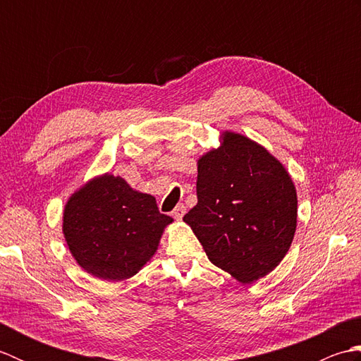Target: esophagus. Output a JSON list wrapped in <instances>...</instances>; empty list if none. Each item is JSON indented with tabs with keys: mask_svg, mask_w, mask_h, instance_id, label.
Returning <instances> with one entry per match:
<instances>
[{
	"mask_svg": "<svg viewBox=\"0 0 361 361\" xmlns=\"http://www.w3.org/2000/svg\"><path fill=\"white\" fill-rule=\"evenodd\" d=\"M185 212H186L185 204H178V206H176V208L172 211V217H173L175 220H181L183 216H185Z\"/></svg>",
	"mask_w": 361,
	"mask_h": 361,
	"instance_id": "1",
	"label": "esophagus"
}]
</instances>
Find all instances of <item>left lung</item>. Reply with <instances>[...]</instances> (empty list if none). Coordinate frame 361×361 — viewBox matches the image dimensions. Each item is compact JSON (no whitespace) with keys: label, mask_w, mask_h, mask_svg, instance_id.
<instances>
[{"label":"left lung","mask_w":361,"mask_h":361,"mask_svg":"<svg viewBox=\"0 0 361 361\" xmlns=\"http://www.w3.org/2000/svg\"><path fill=\"white\" fill-rule=\"evenodd\" d=\"M197 198L183 220L211 262L237 281L264 278L287 255L296 231V190L259 144L224 133V144L198 159Z\"/></svg>","instance_id":"1"}]
</instances>
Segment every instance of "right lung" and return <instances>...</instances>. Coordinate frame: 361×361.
<instances>
[{"label": "right lung", "mask_w": 361, "mask_h": 361, "mask_svg": "<svg viewBox=\"0 0 361 361\" xmlns=\"http://www.w3.org/2000/svg\"><path fill=\"white\" fill-rule=\"evenodd\" d=\"M155 197L136 192L121 176L91 180L68 200L63 234L87 273L106 281L132 278L155 255L164 226Z\"/></svg>", "instance_id": "1"}]
</instances>
